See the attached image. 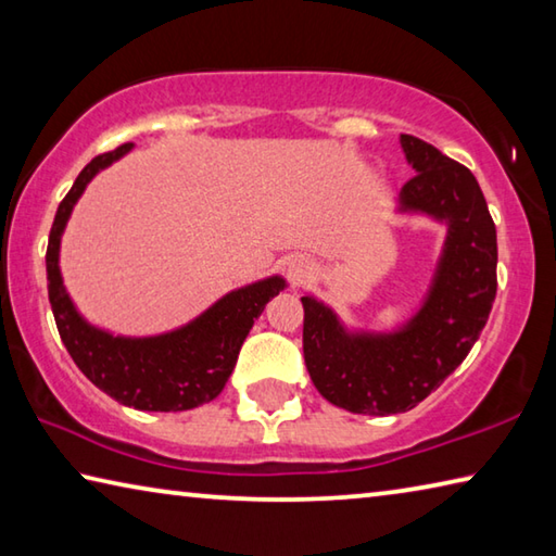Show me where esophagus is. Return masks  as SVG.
I'll list each match as a JSON object with an SVG mask.
<instances>
[{"mask_svg": "<svg viewBox=\"0 0 556 556\" xmlns=\"http://www.w3.org/2000/svg\"><path fill=\"white\" fill-rule=\"evenodd\" d=\"M291 277H294L296 281H301V279L306 277V267L304 265H294V267H291Z\"/></svg>", "mask_w": 556, "mask_h": 556, "instance_id": "esophagus-1", "label": "esophagus"}]
</instances>
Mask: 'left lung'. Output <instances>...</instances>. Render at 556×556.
Listing matches in <instances>:
<instances>
[{
	"label": "left lung",
	"mask_w": 556,
	"mask_h": 556,
	"mask_svg": "<svg viewBox=\"0 0 556 556\" xmlns=\"http://www.w3.org/2000/svg\"><path fill=\"white\" fill-rule=\"evenodd\" d=\"M414 174L402 208L448 223L444 257L425 306L390 336L345 333L331 308L304 304V361L316 390L353 414L409 412L454 372L481 336L497 289L495 223L481 186L464 164L402 135Z\"/></svg>",
	"instance_id": "1"
}]
</instances>
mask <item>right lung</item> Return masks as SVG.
<instances>
[{
	"label": "right lung",
	"instance_id": "1",
	"mask_svg": "<svg viewBox=\"0 0 556 556\" xmlns=\"http://www.w3.org/2000/svg\"><path fill=\"white\" fill-rule=\"evenodd\" d=\"M129 147L127 142L92 159L55 211L46 250L49 301L65 351L96 388L135 409H193L218 397L238 363L242 341L267 301L285 289V279L271 277L232 291L181 331L156 338H115L83 321L61 281V232L90 178L129 152Z\"/></svg>",
	"mask_w": 556,
	"mask_h": 556
}]
</instances>
